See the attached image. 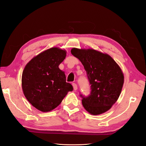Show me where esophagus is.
Segmentation results:
<instances>
[{"label":"esophagus","instance_id":"1","mask_svg":"<svg viewBox=\"0 0 146 146\" xmlns=\"http://www.w3.org/2000/svg\"><path fill=\"white\" fill-rule=\"evenodd\" d=\"M72 86H73V88H74V90L75 91H76V90H77V84L75 83H72Z\"/></svg>","mask_w":146,"mask_h":146}]
</instances>
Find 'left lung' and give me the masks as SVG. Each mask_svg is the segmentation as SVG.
Segmentation results:
<instances>
[{
  "instance_id": "left-lung-1",
  "label": "left lung",
  "mask_w": 146,
  "mask_h": 146,
  "mask_svg": "<svg viewBox=\"0 0 146 146\" xmlns=\"http://www.w3.org/2000/svg\"><path fill=\"white\" fill-rule=\"evenodd\" d=\"M71 54L84 66L91 85V92L83 98L82 105L93 115L107 111L121 94L124 77L121 68L107 54L92 48H72Z\"/></svg>"
}]
</instances>
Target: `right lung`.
I'll list each match as a JSON object with an SVG mask.
<instances>
[{
    "instance_id": "add662e5",
    "label": "right lung",
    "mask_w": 146,
    "mask_h": 146,
    "mask_svg": "<svg viewBox=\"0 0 146 146\" xmlns=\"http://www.w3.org/2000/svg\"><path fill=\"white\" fill-rule=\"evenodd\" d=\"M66 56V51L52 47L31 60L22 75V88L26 99L42 112H48L61 103L71 84L66 82L64 72L59 65Z\"/></svg>"
}]
</instances>
